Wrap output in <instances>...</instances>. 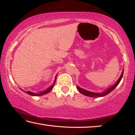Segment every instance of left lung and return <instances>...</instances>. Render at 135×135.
<instances>
[{"label": "left lung", "instance_id": "1", "mask_svg": "<svg viewBox=\"0 0 135 135\" xmlns=\"http://www.w3.org/2000/svg\"><path fill=\"white\" fill-rule=\"evenodd\" d=\"M123 73H124V70H123V72H122V74L121 75V76H120L119 79L118 80L117 83H116L114 84L113 86H112V87H110V88H108L106 90L104 91V92H103V93H101V94H99V93H94V92H90V91L84 90V89L81 88L78 86H76V88H77V89L78 90H79V92L80 93H81L82 94L86 95V96H88V97H104V96H105V95H107V94H109V93H110L114 89H115L116 87L118 86V84H119L120 81H121L122 78H123Z\"/></svg>", "mask_w": 135, "mask_h": 135}]
</instances>
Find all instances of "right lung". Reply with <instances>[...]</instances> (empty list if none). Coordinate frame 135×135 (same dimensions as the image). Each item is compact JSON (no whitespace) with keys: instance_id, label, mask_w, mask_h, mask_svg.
<instances>
[{"instance_id":"add662e5","label":"right lung","mask_w":135,"mask_h":135,"mask_svg":"<svg viewBox=\"0 0 135 135\" xmlns=\"http://www.w3.org/2000/svg\"><path fill=\"white\" fill-rule=\"evenodd\" d=\"M56 78H57V76H55V80L54 81V84L52 85L51 87H49V88L46 89V90H45L44 91H43V92H41L40 93H39V94H35L34 92H30V91H28V92H25L26 94H28V95H32V96H41V95H45V94H46L47 93H49L50 91L52 89V88H54V84L55 83V81H56Z\"/></svg>"}]
</instances>
